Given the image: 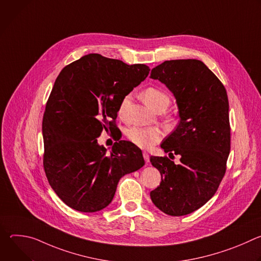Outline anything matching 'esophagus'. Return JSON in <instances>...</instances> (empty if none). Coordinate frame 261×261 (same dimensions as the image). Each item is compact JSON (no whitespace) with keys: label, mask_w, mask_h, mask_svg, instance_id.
Wrapping results in <instances>:
<instances>
[{"label":"esophagus","mask_w":261,"mask_h":261,"mask_svg":"<svg viewBox=\"0 0 261 261\" xmlns=\"http://www.w3.org/2000/svg\"><path fill=\"white\" fill-rule=\"evenodd\" d=\"M143 159L146 163L150 162V155H148L146 152H143Z\"/></svg>","instance_id":"1"}]
</instances>
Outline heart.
Here are the masks:
<instances>
[{"label": "heart", "instance_id": "1", "mask_svg": "<svg viewBox=\"0 0 261 261\" xmlns=\"http://www.w3.org/2000/svg\"><path fill=\"white\" fill-rule=\"evenodd\" d=\"M141 97L143 101L150 106L154 110H158L159 108H166L170 103V98L167 93H165L163 90L155 87H150L143 90L141 93ZM131 102V96L126 95L118 109V114L121 118L125 117L126 110ZM162 131L159 128L153 127V128H139V127H133L127 131V137L128 139L135 144L136 146L140 148H148L153 146L155 143L159 142L162 138Z\"/></svg>", "mask_w": 261, "mask_h": 261}]
</instances>
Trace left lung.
<instances>
[{"instance_id": "left-lung-1", "label": "left lung", "mask_w": 261, "mask_h": 261, "mask_svg": "<svg viewBox=\"0 0 261 261\" xmlns=\"http://www.w3.org/2000/svg\"><path fill=\"white\" fill-rule=\"evenodd\" d=\"M151 79L173 94L179 123L162 142L167 157L150 161L161 173L160 186L150 195L153 203L169 216L191 214L216 193L226 171L230 152L229 104L226 90L199 60H171L152 69Z\"/></svg>"}]
</instances>
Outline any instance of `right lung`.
<instances>
[{
    "instance_id": "1",
    "label": "right lung",
    "mask_w": 261,
    "mask_h": 261,
    "mask_svg": "<svg viewBox=\"0 0 261 261\" xmlns=\"http://www.w3.org/2000/svg\"><path fill=\"white\" fill-rule=\"evenodd\" d=\"M150 72L98 54L66 66L46 103L42 134L43 166L53 190L71 208L94 213L113 200L122 176L144 165L130 141L115 142L109 154L97 137L115 127L122 99Z\"/></svg>"
}]
</instances>
